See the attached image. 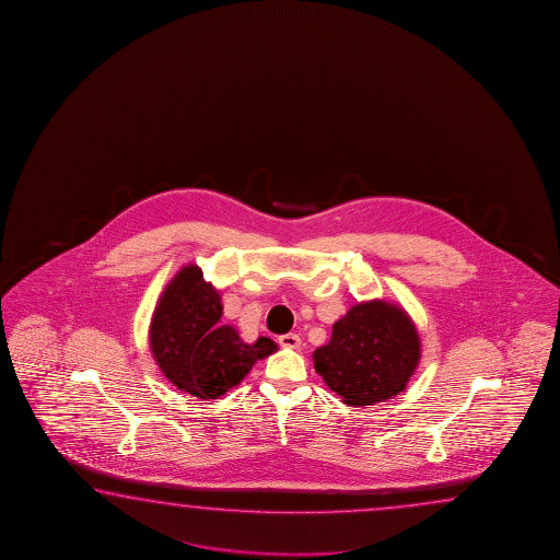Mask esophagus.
Listing matches in <instances>:
<instances>
[{
	"label": "esophagus",
	"mask_w": 560,
	"mask_h": 560,
	"mask_svg": "<svg viewBox=\"0 0 560 560\" xmlns=\"http://www.w3.org/2000/svg\"><path fill=\"white\" fill-rule=\"evenodd\" d=\"M278 342L284 347V349H300L302 347V339H300V335H295V332H285L282 335Z\"/></svg>",
	"instance_id": "34e87169"
}]
</instances>
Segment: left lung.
<instances>
[{"label": "left lung", "mask_w": 560, "mask_h": 560, "mask_svg": "<svg viewBox=\"0 0 560 560\" xmlns=\"http://www.w3.org/2000/svg\"><path fill=\"white\" fill-rule=\"evenodd\" d=\"M419 359L421 339L408 312L370 300L332 325L331 341L313 352V366L347 406L364 408L404 392Z\"/></svg>", "instance_id": "8db88e82"}]
</instances>
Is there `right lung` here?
Masks as SVG:
<instances>
[{
    "instance_id": "1",
    "label": "right lung",
    "mask_w": 560,
    "mask_h": 560,
    "mask_svg": "<svg viewBox=\"0 0 560 560\" xmlns=\"http://www.w3.org/2000/svg\"><path fill=\"white\" fill-rule=\"evenodd\" d=\"M221 295L198 265L182 266L152 313L149 342L162 374L199 399H218L247 376L256 361L278 351L268 337L245 342L221 325Z\"/></svg>"
}]
</instances>
